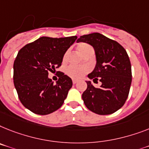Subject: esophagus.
<instances>
[{
	"label": "esophagus",
	"mask_w": 149,
	"mask_h": 149,
	"mask_svg": "<svg viewBox=\"0 0 149 149\" xmlns=\"http://www.w3.org/2000/svg\"><path fill=\"white\" fill-rule=\"evenodd\" d=\"M72 82H73L74 84H75L77 83V80H74V79L73 81H72Z\"/></svg>",
	"instance_id": "1"
}]
</instances>
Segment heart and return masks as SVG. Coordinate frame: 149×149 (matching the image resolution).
Segmentation results:
<instances>
[{"label":"heart","instance_id":"heart-1","mask_svg":"<svg viewBox=\"0 0 149 149\" xmlns=\"http://www.w3.org/2000/svg\"><path fill=\"white\" fill-rule=\"evenodd\" d=\"M91 48L89 45L86 43H80L77 45V50L80 53L83 54L86 50ZM66 55L64 57V59L65 58ZM89 71V68L87 66H81V67H76V66H70L67 68V74L71 77L74 79H80L87 72Z\"/></svg>","mask_w":149,"mask_h":149}]
</instances>
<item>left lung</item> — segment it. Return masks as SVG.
Masks as SVG:
<instances>
[{
  "mask_svg": "<svg viewBox=\"0 0 149 149\" xmlns=\"http://www.w3.org/2000/svg\"><path fill=\"white\" fill-rule=\"evenodd\" d=\"M81 42L92 45L95 51L97 63L88 77L102 83L100 88H95L86 81L88 88L82 94L84 103L88 110L99 115L113 113L125 104L132 82L127 52L117 42L99 33L81 36L77 40Z\"/></svg>",
  "mask_w": 149,
  "mask_h": 149,
  "instance_id": "8db88e82",
  "label": "left lung"
}]
</instances>
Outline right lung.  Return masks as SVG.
I'll return each mask as SVG.
<instances>
[{
  "label": "right lung",
  "mask_w": 149,
  "mask_h": 149,
  "mask_svg": "<svg viewBox=\"0 0 149 149\" xmlns=\"http://www.w3.org/2000/svg\"><path fill=\"white\" fill-rule=\"evenodd\" d=\"M77 36H42L19 50L13 64V83L26 108L39 115H47L61 107L72 87V81L62 72L56 84L49 73L60 67L64 55Z\"/></svg>",
  "instance_id": "1"
}]
</instances>
